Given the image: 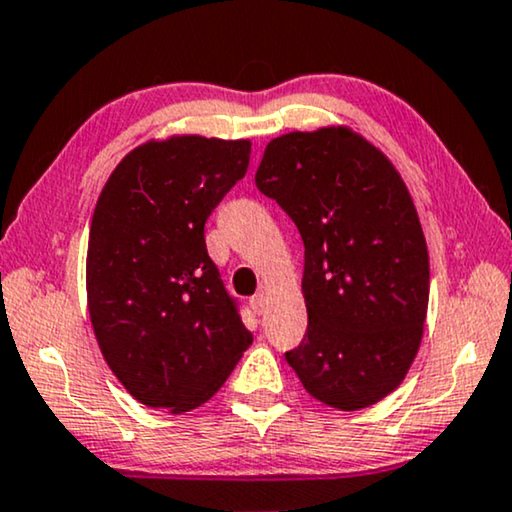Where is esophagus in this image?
<instances>
[{
  "label": "esophagus",
  "mask_w": 512,
  "mask_h": 512,
  "mask_svg": "<svg viewBox=\"0 0 512 512\" xmlns=\"http://www.w3.org/2000/svg\"><path fill=\"white\" fill-rule=\"evenodd\" d=\"M250 306L255 309V313H262L267 309V295H264V292H257L255 297H250Z\"/></svg>",
  "instance_id": "1"
}]
</instances>
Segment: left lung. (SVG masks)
Here are the masks:
<instances>
[{
    "instance_id": "8db88e82",
    "label": "left lung",
    "mask_w": 512,
    "mask_h": 512,
    "mask_svg": "<svg viewBox=\"0 0 512 512\" xmlns=\"http://www.w3.org/2000/svg\"><path fill=\"white\" fill-rule=\"evenodd\" d=\"M255 185L297 224L309 327L285 353L306 391L342 412L403 384L428 311V248L388 156L349 126L278 135Z\"/></svg>"
}]
</instances>
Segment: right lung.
<instances>
[{
	"mask_svg": "<svg viewBox=\"0 0 512 512\" xmlns=\"http://www.w3.org/2000/svg\"><path fill=\"white\" fill-rule=\"evenodd\" d=\"M248 163L250 140H147L98 196L86 252L88 316L109 370L142 405L196 410L252 344L203 238L208 215Z\"/></svg>",
	"mask_w": 512,
	"mask_h": 512,
	"instance_id": "add662e5",
	"label": "right lung"
}]
</instances>
